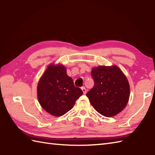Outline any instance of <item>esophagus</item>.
Here are the masks:
<instances>
[{
  "mask_svg": "<svg viewBox=\"0 0 155 155\" xmlns=\"http://www.w3.org/2000/svg\"><path fill=\"white\" fill-rule=\"evenodd\" d=\"M81 89H82V91H83V93H84V94H86V93H87V89H86V88H85V87H82Z\"/></svg>",
  "mask_w": 155,
  "mask_h": 155,
  "instance_id": "34e87169",
  "label": "esophagus"
}]
</instances>
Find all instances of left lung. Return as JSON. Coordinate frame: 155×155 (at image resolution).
Masks as SVG:
<instances>
[{
  "label": "left lung",
  "instance_id": "left-lung-1",
  "mask_svg": "<svg viewBox=\"0 0 155 155\" xmlns=\"http://www.w3.org/2000/svg\"><path fill=\"white\" fill-rule=\"evenodd\" d=\"M91 75L94 86L86 95L92 106L104 117L116 116L129 100L130 85L127 77L117 65L93 67Z\"/></svg>",
  "mask_w": 155,
  "mask_h": 155
}]
</instances>
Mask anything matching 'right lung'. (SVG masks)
Masks as SVG:
<instances>
[{
    "mask_svg": "<svg viewBox=\"0 0 155 155\" xmlns=\"http://www.w3.org/2000/svg\"><path fill=\"white\" fill-rule=\"evenodd\" d=\"M83 94L80 88L74 87L64 65L60 63L49 64L37 85L38 103L46 112L54 117L62 116L71 110Z\"/></svg>",
    "mask_w": 155,
    "mask_h": 155,
    "instance_id": "add662e5",
    "label": "right lung"
}]
</instances>
